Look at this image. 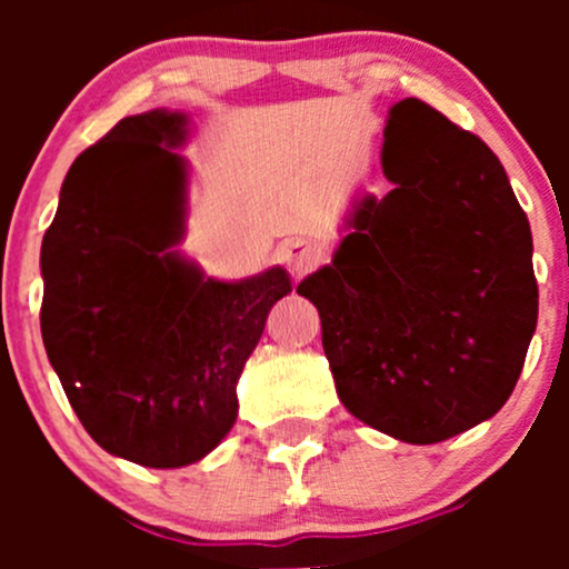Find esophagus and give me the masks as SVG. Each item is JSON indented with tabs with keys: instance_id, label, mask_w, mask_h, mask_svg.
<instances>
[{
	"instance_id": "esophagus-1",
	"label": "esophagus",
	"mask_w": 569,
	"mask_h": 569,
	"mask_svg": "<svg viewBox=\"0 0 569 569\" xmlns=\"http://www.w3.org/2000/svg\"><path fill=\"white\" fill-rule=\"evenodd\" d=\"M278 258L286 263V267L291 269V272L302 274V272H308V269L317 267L319 252H317V248H313V244L302 242V239H291V242L280 244Z\"/></svg>"
}]
</instances>
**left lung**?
Segmentation results:
<instances>
[{
	"mask_svg": "<svg viewBox=\"0 0 569 569\" xmlns=\"http://www.w3.org/2000/svg\"><path fill=\"white\" fill-rule=\"evenodd\" d=\"M382 173L391 192L355 200L297 295L317 306L343 407L429 446L515 391L537 330L531 228L496 153L418 99L388 112Z\"/></svg>",
	"mask_w": 569,
	"mask_h": 569,
	"instance_id": "8db88e82",
	"label": "left lung"
}]
</instances>
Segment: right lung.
Wrapping results in <instances>:
<instances>
[{
	"instance_id": "add662e5",
	"label": "right lung",
	"mask_w": 569,
	"mask_h": 569,
	"mask_svg": "<svg viewBox=\"0 0 569 569\" xmlns=\"http://www.w3.org/2000/svg\"><path fill=\"white\" fill-rule=\"evenodd\" d=\"M187 140L173 109L120 120L71 164L40 248L51 369L90 438L146 468L203 460L231 432L244 363L291 291L283 267L214 280L176 250Z\"/></svg>"
}]
</instances>
